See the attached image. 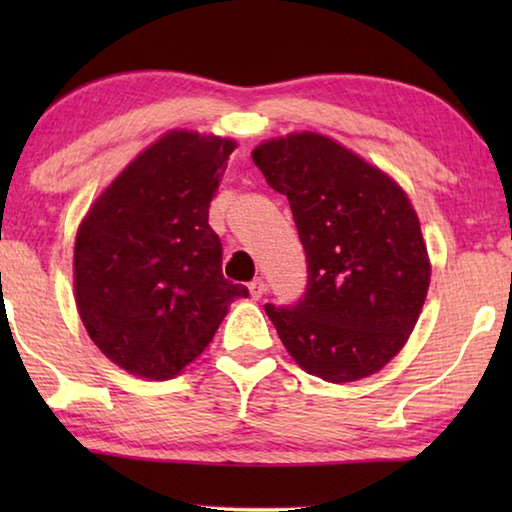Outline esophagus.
<instances>
[{
	"instance_id": "esophagus-1",
	"label": "esophagus",
	"mask_w": 512,
	"mask_h": 512,
	"mask_svg": "<svg viewBox=\"0 0 512 512\" xmlns=\"http://www.w3.org/2000/svg\"><path fill=\"white\" fill-rule=\"evenodd\" d=\"M249 293H251V298L254 300H258L265 293V282L263 279H254V282H249Z\"/></svg>"
}]
</instances>
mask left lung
I'll list each match as a JSON object with an SVG mask.
<instances>
[{"label": "left lung", "mask_w": 512, "mask_h": 512, "mask_svg": "<svg viewBox=\"0 0 512 512\" xmlns=\"http://www.w3.org/2000/svg\"><path fill=\"white\" fill-rule=\"evenodd\" d=\"M289 200L307 256L305 293L265 305L298 366L354 382L401 352L422 312L431 265L408 195L333 139L298 132L251 153Z\"/></svg>", "instance_id": "left-lung-1"}]
</instances>
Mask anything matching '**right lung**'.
<instances>
[{
  "instance_id": "right-lung-1",
  "label": "right lung",
  "mask_w": 512,
  "mask_h": 512,
  "mask_svg": "<svg viewBox=\"0 0 512 512\" xmlns=\"http://www.w3.org/2000/svg\"><path fill=\"white\" fill-rule=\"evenodd\" d=\"M235 142L170 132L118 174L83 219L74 291L97 347L132 375L170 380L205 352L235 298L209 202Z\"/></svg>"
}]
</instances>
